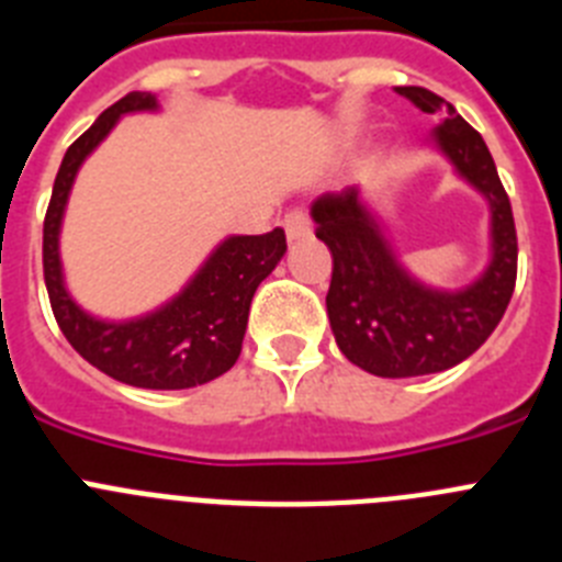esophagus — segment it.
Wrapping results in <instances>:
<instances>
[{
    "mask_svg": "<svg viewBox=\"0 0 562 562\" xmlns=\"http://www.w3.org/2000/svg\"><path fill=\"white\" fill-rule=\"evenodd\" d=\"M284 233L290 241H301V238H306L312 233V222L310 216H306V211H290L284 216Z\"/></svg>",
    "mask_w": 562,
    "mask_h": 562,
    "instance_id": "esophagus-1",
    "label": "esophagus"
}]
</instances>
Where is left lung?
<instances>
[{"mask_svg":"<svg viewBox=\"0 0 562 562\" xmlns=\"http://www.w3.org/2000/svg\"><path fill=\"white\" fill-rule=\"evenodd\" d=\"M422 112H441L430 132L434 146L456 177L484 196L490 207V258L464 286L425 284L402 265L385 225L360 186L312 202L315 236L331 250L326 295L337 349L376 376H422L453 369L493 335L504 317L518 272L513 207L484 137L450 103L422 87H396Z\"/></svg>","mask_w":562,"mask_h":562,"instance_id":"left-lung-1","label":"left lung"}]
</instances>
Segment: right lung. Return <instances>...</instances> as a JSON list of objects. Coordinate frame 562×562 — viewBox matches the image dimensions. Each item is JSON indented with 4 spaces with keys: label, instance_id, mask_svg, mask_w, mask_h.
<instances>
[{
    "label": "right lung",
    "instance_id": "add662e5",
    "mask_svg": "<svg viewBox=\"0 0 562 562\" xmlns=\"http://www.w3.org/2000/svg\"><path fill=\"white\" fill-rule=\"evenodd\" d=\"M137 112H160L157 95L128 92L64 154L44 220V284L64 337L98 371L134 389H193L222 376L238 360L250 301L284 258L286 238L281 227L265 236L222 238L177 295L137 317L109 321L83 310L64 278V213L89 154L106 140L123 114Z\"/></svg>",
    "mask_w": 562,
    "mask_h": 562
}]
</instances>
